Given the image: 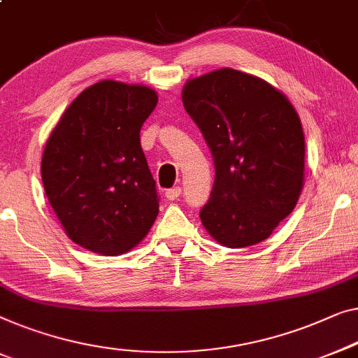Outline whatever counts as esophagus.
<instances>
[{"mask_svg": "<svg viewBox=\"0 0 358 358\" xmlns=\"http://www.w3.org/2000/svg\"><path fill=\"white\" fill-rule=\"evenodd\" d=\"M180 196V187H173L166 190V199L168 200H178Z\"/></svg>", "mask_w": 358, "mask_h": 358, "instance_id": "34e87169", "label": "esophagus"}]
</instances>
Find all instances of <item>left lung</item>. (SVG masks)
Here are the masks:
<instances>
[{
    "label": "left lung",
    "mask_w": 358,
    "mask_h": 358,
    "mask_svg": "<svg viewBox=\"0 0 358 358\" xmlns=\"http://www.w3.org/2000/svg\"><path fill=\"white\" fill-rule=\"evenodd\" d=\"M182 103L215 162L201 224L229 248L268 239L292 213L303 187L305 138L297 111L268 82L229 67L190 79Z\"/></svg>",
    "instance_id": "obj_1"
}]
</instances>
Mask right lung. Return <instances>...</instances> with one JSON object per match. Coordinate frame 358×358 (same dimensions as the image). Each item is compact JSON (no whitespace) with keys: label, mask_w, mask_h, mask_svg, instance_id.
I'll return each mask as SVG.
<instances>
[{"label":"right lung","mask_w":358,"mask_h":358,"mask_svg":"<svg viewBox=\"0 0 358 358\" xmlns=\"http://www.w3.org/2000/svg\"><path fill=\"white\" fill-rule=\"evenodd\" d=\"M157 103L150 87L101 80L71 103L51 132L41 180L77 245L116 257L138 245L153 226L159 199L141 129Z\"/></svg>","instance_id":"obj_1"}]
</instances>
